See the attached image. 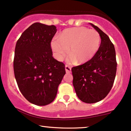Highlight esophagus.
Segmentation results:
<instances>
[{
    "label": "esophagus",
    "instance_id": "esophagus-1",
    "mask_svg": "<svg viewBox=\"0 0 131 131\" xmlns=\"http://www.w3.org/2000/svg\"><path fill=\"white\" fill-rule=\"evenodd\" d=\"M65 71L67 73H71V67H69V66L66 65L65 66Z\"/></svg>",
    "mask_w": 131,
    "mask_h": 131
}]
</instances>
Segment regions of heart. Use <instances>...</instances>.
<instances>
[{
    "label": "heart",
    "mask_w": 131,
    "mask_h": 131,
    "mask_svg": "<svg viewBox=\"0 0 131 131\" xmlns=\"http://www.w3.org/2000/svg\"><path fill=\"white\" fill-rule=\"evenodd\" d=\"M100 42V36L97 31L81 26L64 30L58 37L52 39L50 45L54 57L58 61L63 59L69 50L70 55L67 58L68 62L74 63L78 61L82 64L95 55Z\"/></svg>",
    "instance_id": "1"
}]
</instances>
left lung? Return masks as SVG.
Segmentation results:
<instances>
[{"instance_id": "left-lung-1", "label": "left lung", "mask_w": 131, "mask_h": 131, "mask_svg": "<svg viewBox=\"0 0 131 131\" xmlns=\"http://www.w3.org/2000/svg\"><path fill=\"white\" fill-rule=\"evenodd\" d=\"M99 33L101 43L98 52L90 61L72 68L73 84L81 101L98 102L112 89L116 73L115 47L109 37L98 27L90 23Z\"/></svg>"}]
</instances>
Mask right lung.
<instances>
[{"mask_svg":"<svg viewBox=\"0 0 131 131\" xmlns=\"http://www.w3.org/2000/svg\"><path fill=\"white\" fill-rule=\"evenodd\" d=\"M56 32L54 25L35 23L16 44L13 70L18 86L27 100L39 106L53 101L66 73L64 64L52 57L50 42Z\"/></svg>","mask_w":131,"mask_h":131,"instance_id":"right-lung-1","label":"right lung"}]
</instances>
